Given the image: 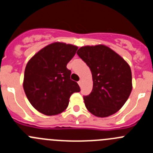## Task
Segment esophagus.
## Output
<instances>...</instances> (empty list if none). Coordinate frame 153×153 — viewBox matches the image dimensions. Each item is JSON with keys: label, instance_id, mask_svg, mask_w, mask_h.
Masks as SVG:
<instances>
[{"label": "esophagus", "instance_id": "34e87169", "mask_svg": "<svg viewBox=\"0 0 153 153\" xmlns=\"http://www.w3.org/2000/svg\"><path fill=\"white\" fill-rule=\"evenodd\" d=\"M78 84H79V86H81V84H82V81H81V80L78 81Z\"/></svg>", "mask_w": 153, "mask_h": 153}]
</instances>
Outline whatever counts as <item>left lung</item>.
Wrapping results in <instances>:
<instances>
[{"instance_id": "obj_1", "label": "left lung", "mask_w": 153, "mask_h": 153, "mask_svg": "<svg viewBox=\"0 0 153 153\" xmlns=\"http://www.w3.org/2000/svg\"><path fill=\"white\" fill-rule=\"evenodd\" d=\"M77 55L90 68L93 90L84 96L86 109L99 117L117 113L132 91V72L129 64L104 45L80 47Z\"/></svg>"}]
</instances>
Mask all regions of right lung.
<instances>
[{"label":"right lung","instance_id":"add662e5","mask_svg":"<svg viewBox=\"0 0 153 153\" xmlns=\"http://www.w3.org/2000/svg\"><path fill=\"white\" fill-rule=\"evenodd\" d=\"M77 49L71 44L53 43L40 50L27 64L24 92L31 105L43 114L62 113L68 106L70 96L80 91L67 68Z\"/></svg>","mask_w":153,"mask_h":153}]
</instances>
